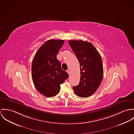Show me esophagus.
Masks as SVG:
<instances>
[{
	"label": "esophagus",
	"mask_w": 134,
	"mask_h": 134,
	"mask_svg": "<svg viewBox=\"0 0 134 134\" xmlns=\"http://www.w3.org/2000/svg\"><path fill=\"white\" fill-rule=\"evenodd\" d=\"M67 72L69 74H70V71L69 70H67Z\"/></svg>",
	"instance_id": "esophagus-1"
}]
</instances>
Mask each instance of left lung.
I'll list each match as a JSON object with an SVG mask.
<instances>
[{"instance_id": "obj_1", "label": "left lung", "mask_w": 134, "mask_h": 134, "mask_svg": "<svg viewBox=\"0 0 134 134\" xmlns=\"http://www.w3.org/2000/svg\"><path fill=\"white\" fill-rule=\"evenodd\" d=\"M80 66V80L73 86L74 93L82 98L92 95L99 87L103 76L102 60L100 53L90 43L83 41H69Z\"/></svg>"}]
</instances>
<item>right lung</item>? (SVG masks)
<instances>
[{
	"mask_svg": "<svg viewBox=\"0 0 134 134\" xmlns=\"http://www.w3.org/2000/svg\"><path fill=\"white\" fill-rule=\"evenodd\" d=\"M64 41H46L36 52L32 63V78L36 89L47 97L56 96L60 85L68 77L57 58Z\"/></svg>",
	"mask_w": 134,
	"mask_h": 134,
	"instance_id": "add662e5",
	"label": "right lung"
}]
</instances>
